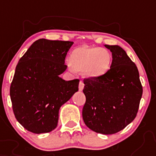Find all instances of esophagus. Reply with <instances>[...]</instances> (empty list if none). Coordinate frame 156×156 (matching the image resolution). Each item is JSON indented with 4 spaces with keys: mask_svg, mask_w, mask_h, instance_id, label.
Here are the masks:
<instances>
[{
    "mask_svg": "<svg viewBox=\"0 0 156 156\" xmlns=\"http://www.w3.org/2000/svg\"><path fill=\"white\" fill-rule=\"evenodd\" d=\"M83 88H84V83H83V81H80L79 82V85H78V89H79L80 91H82L83 90Z\"/></svg>",
    "mask_w": 156,
    "mask_h": 156,
    "instance_id": "1",
    "label": "esophagus"
}]
</instances>
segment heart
<instances>
[{
    "mask_svg": "<svg viewBox=\"0 0 156 156\" xmlns=\"http://www.w3.org/2000/svg\"><path fill=\"white\" fill-rule=\"evenodd\" d=\"M112 62V54L106 48L82 46L70 55L69 66L77 71H84L87 78H99L108 72Z\"/></svg>",
    "mask_w": 156,
    "mask_h": 156,
    "instance_id": "obj_1",
    "label": "heart"
}]
</instances>
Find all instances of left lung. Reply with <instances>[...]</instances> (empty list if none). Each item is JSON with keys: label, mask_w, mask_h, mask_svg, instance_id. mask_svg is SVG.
I'll return each mask as SVG.
<instances>
[{"label": "left lung", "mask_w": 156, "mask_h": 156, "mask_svg": "<svg viewBox=\"0 0 156 156\" xmlns=\"http://www.w3.org/2000/svg\"><path fill=\"white\" fill-rule=\"evenodd\" d=\"M111 51L110 69L101 77L84 79L86 103L83 118L96 133L112 134L136 117L143 95L138 68L118 45H104Z\"/></svg>", "instance_id": "1"}]
</instances>
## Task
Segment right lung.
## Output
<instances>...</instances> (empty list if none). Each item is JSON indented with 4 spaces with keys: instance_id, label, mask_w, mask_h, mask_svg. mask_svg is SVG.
<instances>
[{
    "instance_id": "obj_1",
    "label": "right lung",
    "mask_w": 156,
    "mask_h": 156,
    "mask_svg": "<svg viewBox=\"0 0 156 156\" xmlns=\"http://www.w3.org/2000/svg\"><path fill=\"white\" fill-rule=\"evenodd\" d=\"M71 41L40 39L18 61L10 86L17 121L34 133H48L57 126L59 110L78 90V79L66 81V54Z\"/></svg>"
}]
</instances>
